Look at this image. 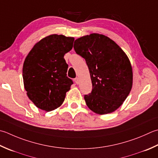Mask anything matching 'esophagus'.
<instances>
[{
    "instance_id": "esophagus-1",
    "label": "esophagus",
    "mask_w": 158,
    "mask_h": 158,
    "mask_svg": "<svg viewBox=\"0 0 158 158\" xmlns=\"http://www.w3.org/2000/svg\"><path fill=\"white\" fill-rule=\"evenodd\" d=\"M74 81H75V83H76V84H78V83H79V79L78 77H77V78L74 79Z\"/></svg>"
}]
</instances>
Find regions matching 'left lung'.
Wrapping results in <instances>:
<instances>
[{"mask_svg":"<svg viewBox=\"0 0 158 158\" xmlns=\"http://www.w3.org/2000/svg\"><path fill=\"white\" fill-rule=\"evenodd\" d=\"M74 48L85 60L90 75L92 90L84 96L87 106L100 115L114 112L132 88V66L127 55L114 40L98 33L77 39Z\"/></svg>","mask_w":158,"mask_h":158,"instance_id":"8db88e82","label":"left lung"}]
</instances>
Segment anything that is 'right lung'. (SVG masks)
Listing matches in <instances>:
<instances>
[{"label":"right lung","instance_id":"1","mask_svg":"<svg viewBox=\"0 0 158 158\" xmlns=\"http://www.w3.org/2000/svg\"><path fill=\"white\" fill-rule=\"evenodd\" d=\"M75 38L52 34L33 46L24 60V89L34 105L46 112L60 107L73 81L66 76L64 55L73 48Z\"/></svg>","mask_w":158,"mask_h":158}]
</instances>
